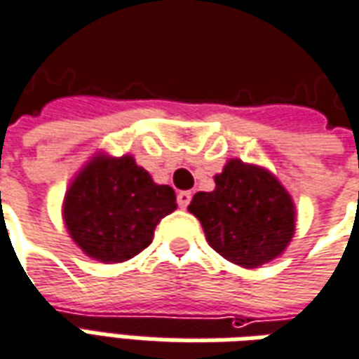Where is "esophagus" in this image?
Masks as SVG:
<instances>
[{
    "label": "esophagus",
    "mask_w": 359,
    "mask_h": 359,
    "mask_svg": "<svg viewBox=\"0 0 359 359\" xmlns=\"http://www.w3.org/2000/svg\"><path fill=\"white\" fill-rule=\"evenodd\" d=\"M190 200H192V194L190 192H179V196H177V202H179V208H182V210H187V205L190 204Z\"/></svg>",
    "instance_id": "esophagus-1"
}]
</instances>
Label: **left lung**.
I'll return each mask as SVG.
<instances>
[{"label": "left lung", "mask_w": 359, "mask_h": 359, "mask_svg": "<svg viewBox=\"0 0 359 359\" xmlns=\"http://www.w3.org/2000/svg\"><path fill=\"white\" fill-rule=\"evenodd\" d=\"M210 247L243 268L280 257L295 231V205L280 180L262 167L231 159L215 175V190L198 192L188 205Z\"/></svg>", "instance_id": "8db88e82"}]
</instances>
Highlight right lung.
Masks as SVG:
<instances>
[{
	"label": "right lung",
	"instance_id": "add662e5",
	"mask_svg": "<svg viewBox=\"0 0 359 359\" xmlns=\"http://www.w3.org/2000/svg\"><path fill=\"white\" fill-rule=\"evenodd\" d=\"M175 210V190L155 184L132 155L93 157L64 198V222L75 245L107 264L142 252L157 223Z\"/></svg>",
	"mask_w": 359,
	"mask_h": 359
}]
</instances>
